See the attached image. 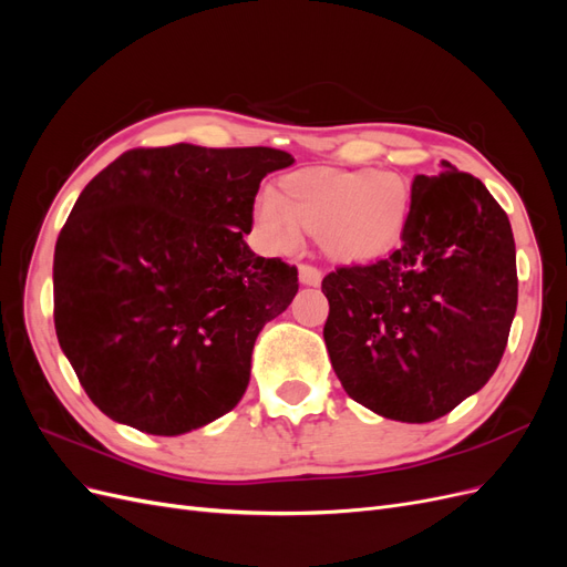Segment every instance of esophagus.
<instances>
[{"label":"esophagus","instance_id":"obj_1","mask_svg":"<svg viewBox=\"0 0 567 567\" xmlns=\"http://www.w3.org/2000/svg\"><path fill=\"white\" fill-rule=\"evenodd\" d=\"M298 277H300V284H305V286H319L321 284V271L312 265H300Z\"/></svg>","mask_w":567,"mask_h":567}]
</instances>
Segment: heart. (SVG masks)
<instances>
[{
    "label": "heart",
    "instance_id": "b5f03b06",
    "mask_svg": "<svg viewBox=\"0 0 567 567\" xmlns=\"http://www.w3.org/2000/svg\"><path fill=\"white\" fill-rule=\"evenodd\" d=\"M411 213V186L379 169H298L277 192L252 205V227L277 252L293 250L300 231L317 234L326 257L342 265L369 262L400 244Z\"/></svg>",
    "mask_w": 567,
    "mask_h": 567
}]
</instances>
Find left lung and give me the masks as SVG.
Here are the masks:
<instances>
[{"label": "left lung", "instance_id": "obj_1", "mask_svg": "<svg viewBox=\"0 0 567 567\" xmlns=\"http://www.w3.org/2000/svg\"><path fill=\"white\" fill-rule=\"evenodd\" d=\"M323 326L350 398L385 419L427 423L499 367L518 305L516 241L485 184L442 161L416 175L402 244L326 274Z\"/></svg>", "mask_w": 567, "mask_h": 567}]
</instances>
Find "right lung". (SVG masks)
<instances>
[{"label": "right lung", "instance_id": "right-lung-1", "mask_svg": "<svg viewBox=\"0 0 567 567\" xmlns=\"http://www.w3.org/2000/svg\"><path fill=\"white\" fill-rule=\"evenodd\" d=\"M279 148H132L84 186L54 252L59 346L117 423L182 435L231 411L298 269L244 236Z\"/></svg>", "mask_w": 567, "mask_h": 567}]
</instances>
